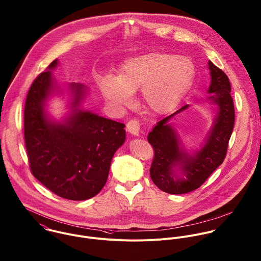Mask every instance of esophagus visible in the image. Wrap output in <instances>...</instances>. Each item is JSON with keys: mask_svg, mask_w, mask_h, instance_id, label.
Returning <instances> with one entry per match:
<instances>
[{"mask_svg": "<svg viewBox=\"0 0 261 261\" xmlns=\"http://www.w3.org/2000/svg\"><path fill=\"white\" fill-rule=\"evenodd\" d=\"M127 130L130 134L134 136H138L140 132V124L137 120H131L127 123Z\"/></svg>", "mask_w": 261, "mask_h": 261, "instance_id": "obj_1", "label": "esophagus"}]
</instances>
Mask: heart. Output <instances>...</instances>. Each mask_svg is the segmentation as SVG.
Here are the masks:
<instances>
[{"label": "heart", "instance_id": "b5f03b06", "mask_svg": "<svg viewBox=\"0 0 261 261\" xmlns=\"http://www.w3.org/2000/svg\"><path fill=\"white\" fill-rule=\"evenodd\" d=\"M196 73L194 62L170 53H150L125 59L117 75L107 74L101 82L106 100L123 108L140 90L143 107L154 115L171 111L191 87Z\"/></svg>", "mask_w": 261, "mask_h": 261}]
</instances>
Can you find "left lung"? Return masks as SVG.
<instances>
[{"instance_id":"obj_1","label":"left lung","mask_w":261,"mask_h":261,"mask_svg":"<svg viewBox=\"0 0 261 261\" xmlns=\"http://www.w3.org/2000/svg\"><path fill=\"white\" fill-rule=\"evenodd\" d=\"M210 86L206 101L212 105L213 122L204 141L198 148L187 149L170 121L186 112L189 105L157 122L147 140L155 155L150 167V177L158 189L171 195L187 194L200 188L222 164L234 127V105L230 95L228 76L211 60Z\"/></svg>"}]
</instances>
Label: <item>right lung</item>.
<instances>
[{"instance_id":"right-lung-1","label":"right lung","mask_w":261,"mask_h":261,"mask_svg":"<svg viewBox=\"0 0 261 261\" xmlns=\"http://www.w3.org/2000/svg\"><path fill=\"white\" fill-rule=\"evenodd\" d=\"M58 63L53 61L28 92L25 144L31 171L44 187L63 199L85 201L103 189L112 158L126 140L125 125L85 107L87 86H60L51 72ZM54 96L67 97L68 111L59 119L48 110Z\"/></svg>"}]
</instances>
